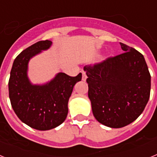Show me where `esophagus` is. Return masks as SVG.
<instances>
[{"mask_svg": "<svg viewBox=\"0 0 157 157\" xmlns=\"http://www.w3.org/2000/svg\"><path fill=\"white\" fill-rule=\"evenodd\" d=\"M82 80L83 81H86L87 78V76H86V73L84 70H82Z\"/></svg>", "mask_w": 157, "mask_h": 157, "instance_id": "1", "label": "esophagus"}]
</instances>
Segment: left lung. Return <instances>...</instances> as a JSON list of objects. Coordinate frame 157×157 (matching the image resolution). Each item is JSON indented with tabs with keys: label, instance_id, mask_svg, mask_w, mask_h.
I'll list each match as a JSON object with an SVG mask.
<instances>
[{
	"label": "left lung",
	"instance_id": "1",
	"mask_svg": "<svg viewBox=\"0 0 157 157\" xmlns=\"http://www.w3.org/2000/svg\"><path fill=\"white\" fill-rule=\"evenodd\" d=\"M120 45L123 53L84 67L93 114L112 128L134 122L150 96L151 75L143 55L123 43Z\"/></svg>",
	"mask_w": 157,
	"mask_h": 157
}]
</instances>
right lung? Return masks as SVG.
Wrapping results in <instances>:
<instances>
[{"label":"right lung","instance_id":"1","mask_svg":"<svg viewBox=\"0 0 157 157\" xmlns=\"http://www.w3.org/2000/svg\"><path fill=\"white\" fill-rule=\"evenodd\" d=\"M52 41H40L30 45L15 59L8 81V91L14 112L23 123L38 130L58 127L66 120L69 98L82 74L71 77L59 72L44 85H33L27 77L30 58L46 50Z\"/></svg>","mask_w":157,"mask_h":157}]
</instances>
